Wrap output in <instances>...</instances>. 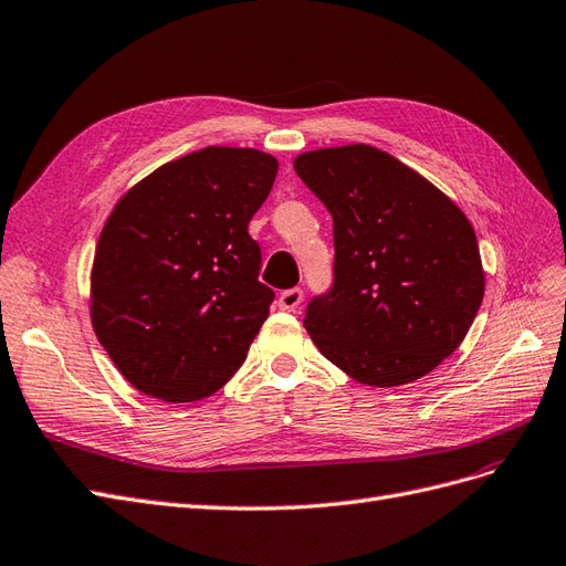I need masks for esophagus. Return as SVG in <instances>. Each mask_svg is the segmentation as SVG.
<instances>
[{
  "label": "esophagus",
  "mask_w": 566,
  "mask_h": 566,
  "mask_svg": "<svg viewBox=\"0 0 566 566\" xmlns=\"http://www.w3.org/2000/svg\"><path fill=\"white\" fill-rule=\"evenodd\" d=\"M277 303H280L282 310H289V313H291V310H296V307L303 303V289H301V286H294V289L282 291Z\"/></svg>",
  "instance_id": "34e87169"
}]
</instances>
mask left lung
I'll return each instance as SVG.
<instances>
[{
  "instance_id": "left-lung-1",
  "label": "left lung",
  "mask_w": 566,
  "mask_h": 566,
  "mask_svg": "<svg viewBox=\"0 0 566 566\" xmlns=\"http://www.w3.org/2000/svg\"><path fill=\"white\" fill-rule=\"evenodd\" d=\"M294 169L334 218V280L305 307L310 338L364 386L426 376L459 348L484 298L465 213L364 143L298 155Z\"/></svg>"
}]
</instances>
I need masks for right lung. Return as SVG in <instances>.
<instances>
[{"label": "right lung", "instance_id": "right-lung-1", "mask_svg": "<svg viewBox=\"0 0 566 566\" xmlns=\"http://www.w3.org/2000/svg\"><path fill=\"white\" fill-rule=\"evenodd\" d=\"M275 176V157L209 145L113 209L91 272V322L136 390L195 402L242 367L275 301L249 234Z\"/></svg>", "mask_w": 566, "mask_h": 566}]
</instances>
